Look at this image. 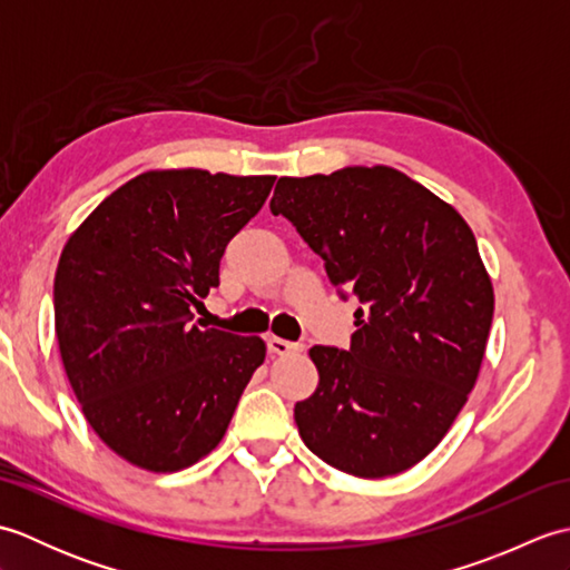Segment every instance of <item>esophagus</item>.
<instances>
[{
  "label": "esophagus",
  "mask_w": 570,
  "mask_h": 570,
  "mask_svg": "<svg viewBox=\"0 0 570 570\" xmlns=\"http://www.w3.org/2000/svg\"><path fill=\"white\" fill-rule=\"evenodd\" d=\"M266 347H269V353H274V355H288V353H298V350H304V345L301 343L284 341V337H276V335L266 337Z\"/></svg>",
  "instance_id": "34e87169"
}]
</instances>
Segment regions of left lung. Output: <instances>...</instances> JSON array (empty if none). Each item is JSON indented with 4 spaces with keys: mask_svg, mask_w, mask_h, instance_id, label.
Listing matches in <instances>:
<instances>
[{
    "mask_svg": "<svg viewBox=\"0 0 570 570\" xmlns=\"http://www.w3.org/2000/svg\"><path fill=\"white\" fill-rule=\"evenodd\" d=\"M353 294L350 350H308L318 386L294 409L301 439L355 478L426 458L475 386L492 282L460 213L390 166L278 178L269 203Z\"/></svg>",
    "mask_w": 570,
    "mask_h": 570,
    "instance_id": "1",
    "label": "left lung"
}]
</instances>
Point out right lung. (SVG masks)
Returning <instances> with one entry per match:
<instances>
[{"label":"right lung","instance_id":"add662e5","mask_svg":"<svg viewBox=\"0 0 570 570\" xmlns=\"http://www.w3.org/2000/svg\"><path fill=\"white\" fill-rule=\"evenodd\" d=\"M274 180L203 168L139 174L60 252V360L92 431L127 463L151 472L198 463L264 362L262 337L203 331L190 308L220 284L227 242Z\"/></svg>","mask_w":570,"mask_h":570}]
</instances>
